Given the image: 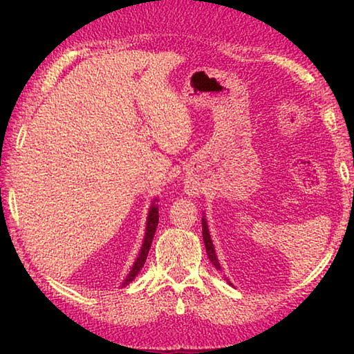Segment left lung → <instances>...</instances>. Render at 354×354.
Segmentation results:
<instances>
[{
    "instance_id": "8db88e82",
    "label": "left lung",
    "mask_w": 354,
    "mask_h": 354,
    "mask_svg": "<svg viewBox=\"0 0 354 354\" xmlns=\"http://www.w3.org/2000/svg\"><path fill=\"white\" fill-rule=\"evenodd\" d=\"M158 201H159L158 198H153L151 205H149L148 215H147L145 237H143V242H142V247H140V251H139V256L136 257L133 267H131V270L127 274V278H124L122 286H128L131 281H133L137 277V274H139V272L142 270V267L145 266L147 256H148L149 248H151V243H153V237H154L156 227H158V223H159V206H158Z\"/></svg>"
}]
</instances>
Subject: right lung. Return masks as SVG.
I'll return each mask as SVG.
<instances>
[{"label":"right lung","mask_w":354,"mask_h":354,"mask_svg":"<svg viewBox=\"0 0 354 354\" xmlns=\"http://www.w3.org/2000/svg\"><path fill=\"white\" fill-rule=\"evenodd\" d=\"M201 223H203V241H205V247H206L207 257H209V259H211V262L214 263V267L217 268V270H220V262H218L217 254H215V248H214L211 234H209V226H207V220H206L205 212H203Z\"/></svg>","instance_id":"right-lung-1"}]
</instances>
